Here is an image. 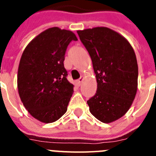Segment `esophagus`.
I'll return each mask as SVG.
<instances>
[{
  "instance_id": "esophagus-1",
  "label": "esophagus",
  "mask_w": 156,
  "mask_h": 156,
  "mask_svg": "<svg viewBox=\"0 0 156 156\" xmlns=\"http://www.w3.org/2000/svg\"><path fill=\"white\" fill-rule=\"evenodd\" d=\"M83 76H81L80 78V79L77 80V85H78V86H80L81 83H82V82H83Z\"/></svg>"
}]
</instances>
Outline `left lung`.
Wrapping results in <instances>:
<instances>
[{"instance_id":"obj_1","label":"left lung","mask_w":156,"mask_h":156,"mask_svg":"<svg viewBox=\"0 0 156 156\" xmlns=\"http://www.w3.org/2000/svg\"><path fill=\"white\" fill-rule=\"evenodd\" d=\"M91 58L97 91L87 101L101 122H113L126 114L137 93L138 67L129 43L107 27L77 31Z\"/></svg>"}]
</instances>
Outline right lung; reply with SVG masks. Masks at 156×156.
<instances>
[{"label": "right lung", "mask_w": 156, "mask_h": 156, "mask_svg": "<svg viewBox=\"0 0 156 156\" xmlns=\"http://www.w3.org/2000/svg\"><path fill=\"white\" fill-rule=\"evenodd\" d=\"M75 34L58 27L42 32L27 45L18 70V90L32 116L49 123L67 111L73 85L67 80L65 55Z\"/></svg>", "instance_id": "add662e5"}]
</instances>
